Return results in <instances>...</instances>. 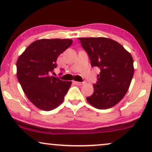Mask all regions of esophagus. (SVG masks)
<instances>
[{
    "instance_id": "obj_1",
    "label": "esophagus",
    "mask_w": 152,
    "mask_h": 152,
    "mask_svg": "<svg viewBox=\"0 0 152 152\" xmlns=\"http://www.w3.org/2000/svg\"><path fill=\"white\" fill-rule=\"evenodd\" d=\"M75 84L77 85H79V86H81V85H83L85 84V82H74Z\"/></svg>"
}]
</instances>
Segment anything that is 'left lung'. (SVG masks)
Here are the masks:
<instances>
[{
	"label": "left lung",
	"mask_w": 152,
	"mask_h": 152,
	"mask_svg": "<svg viewBox=\"0 0 152 152\" xmlns=\"http://www.w3.org/2000/svg\"><path fill=\"white\" fill-rule=\"evenodd\" d=\"M93 67L100 68L88 102L98 109L111 108L126 95L134 76L132 56L121 44L105 37L78 38Z\"/></svg>",
	"instance_id": "obj_1"
}]
</instances>
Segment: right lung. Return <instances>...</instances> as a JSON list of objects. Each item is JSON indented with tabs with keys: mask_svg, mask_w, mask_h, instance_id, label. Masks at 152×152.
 I'll use <instances>...</instances> for the list:
<instances>
[{
	"mask_svg": "<svg viewBox=\"0 0 152 152\" xmlns=\"http://www.w3.org/2000/svg\"><path fill=\"white\" fill-rule=\"evenodd\" d=\"M72 39H39L31 43L16 61L17 78L31 102L43 111L56 109L64 101L72 82L51 75L57 57Z\"/></svg>",
	"mask_w": 152,
	"mask_h": 152,
	"instance_id": "add662e5",
	"label": "right lung"
}]
</instances>
